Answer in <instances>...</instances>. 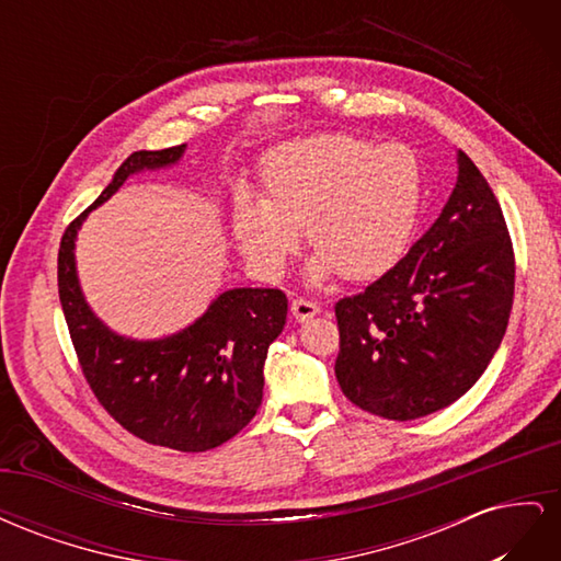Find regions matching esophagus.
Here are the masks:
<instances>
[{
    "mask_svg": "<svg viewBox=\"0 0 561 561\" xmlns=\"http://www.w3.org/2000/svg\"><path fill=\"white\" fill-rule=\"evenodd\" d=\"M318 313H320V304H318V301L304 299V297H297V299L293 301V316H295L299 322L309 320V318H313V316H318Z\"/></svg>",
    "mask_w": 561,
    "mask_h": 561,
    "instance_id": "1",
    "label": "esophagus"
}]
</instances>
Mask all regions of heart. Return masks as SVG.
I'll list each match as a JSON object with an SVG mask.
<instances>
[{"label":"heart","instance_id":"heart-1","mask_svg":"<svg viewBox=\"0 0 561 561\" xmlns=\"http://www.w3.org/2000/svg\"><path fill=\"white\" fill-rule=\"evenodd\" d=\"M423 165L402 142L375 145L351 133H320L271 149L262 201L241 196L233 236L257 274H285L307 229L316 250L309 274L379 278L412 245L423 208Z\"/></svg>","mask_w":561,"mask_h":561}]
</instances>
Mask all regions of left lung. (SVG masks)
<instances>
[{
  "label": "left lung",
  "mask_w": 561,
  "mask_h": 561,
  "mask_svg": "<svg viewBox=\"0 0 561 561\" xmlns=\"http://www.w3.org/2000/svg\"><path fill=\"white\" fill-rule=\"evenodd\" d=\"M435 225L365 293L336 301L334 375L360 410L428 416L472 388L494 358L515 295L503 210L468 154Z\"/></svg>",
  "instance_id": "left-lung-1"
}]
</instances>
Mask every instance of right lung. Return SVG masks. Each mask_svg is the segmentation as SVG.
Returning a JSON list of instances; mask_svg holds the SVG:
<instances>
[{
    "instance_id": "obj_1",
    "label": "right lung",
    "mask_w": 561,
    "mask_h": 561,
    "mask_svg": "<svg viewBox=\"0 0 561 561\" xmlns=\"http://www.w3.org/2000/svg\"><path fill=\"white\" fill-rule=\"evenodd\" d=\"M186 145L133 151L105 192L65 229L58 252V295L72 344L98 402L114 421L178 451L215 449L257 414L268 346L283 332L287 297L274 287H233L208 311L163 339L112 332L81 293L75 243L87 215L103 206L130 175L175 165Z\"/></svg>"
}]
</instances>
